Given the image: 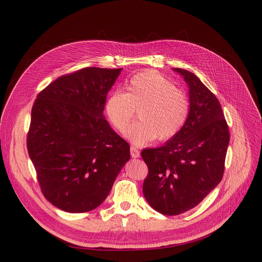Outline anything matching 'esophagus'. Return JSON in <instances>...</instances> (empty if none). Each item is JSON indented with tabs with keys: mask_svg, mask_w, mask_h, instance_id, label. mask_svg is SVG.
Masks as SVG:
<instances>
[{
	"mask_svg": "<svg viewBox=\"0 0 262 262\" xmlns=\"http://www.w3.org/2000/svg\"><path fill=\"white\" fill-rule=\"evenodd\" d=\"M130 155H132L133 158H138L140 156V152L136 147L132 146L130 147Z\"/></svg>",
	"mask_w": 262,
	"mask_h": 262,
	"instance_id": "1",
	"label": "esophagus"
}]
</instances>
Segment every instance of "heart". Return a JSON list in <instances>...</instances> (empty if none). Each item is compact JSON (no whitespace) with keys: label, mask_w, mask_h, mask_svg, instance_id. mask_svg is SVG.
<instances>
[{"label":"heart","mask_w":262,"mask_h":262,"mask_svg":"<svg viewBox=\"0 0 262 262\" xmlns=\"http://www.w3.org/2000/svg\"><path fill=\"white\" fill-rule=\"evenodd\" d=\"M138 109L139 121L126 129L125 137L136 146H142L158 137L168 140L184 127L189 117L187 94L167 77L146 70L136 74L126 86V92L116 91L108 96L105 114L114 128L123 132Z\"/></svg>","instance_id":"1"}]
</instances>
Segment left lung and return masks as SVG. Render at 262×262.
I'll return each instance as SVG.
<instances>
[{"instance_id":"obj_1","label":"left lung","mask_w":262,"mask_h":262,"mask_svg":"<svg viewBox=\"0 0 262 262\" xmlns=\"http://www.w3.org/2000/svg\"><path fill=\"white\" fill-rule=\"evenodd\" d=\"M189 87L190 112L181 132L163 145L145 148L148 168L143 194L150 207L166 215L199 205L222 181L229 130L215 95L200 78L175 68Z\"/></svg>"}]
</instances>
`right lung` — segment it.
I'll return each instance as SVG.
<instances>
[{"mask_svg": "<svg viewBox=\"0 0 262 262\" xmlns=\"http://www.w3.org/2000/svg\"><path fill=\"white\" fill-rule=\"evenodd\" d=\"M122 69L89 67L62 75L41 91L26 145L45 198L72 213L105 201L129 158V144L103 115Z\"/></svg>", "mask_w": 262, "mask_h": 262, "instance_id": "obj_1", "label": "right lung"}]
</instances>
